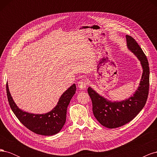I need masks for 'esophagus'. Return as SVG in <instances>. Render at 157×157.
I'll return each mask as SVG.
<instances>
[{"mask_svg": "<svg viewBox=\"0 0 157 157\" xmlns=\"http://www.w3.org/2000/svg\"><path fill=\"white\" fill-rule=\"evenodd\" d=\"M77 85L80 89H84L87 86L88 84H87V82L86 80H85L84 79H81L78 82Z\"/></svg>", "mask_w": 157, "mask_h": 157, "instance_id": "34e87169", "label": "esophagus"}]
</instances>
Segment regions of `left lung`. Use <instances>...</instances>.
I'll return each mask as SVG.
<instances>
[{"mask_svg": "<svg viewBox=\"0 0 157 157\" xmlns=\"http://www.w3.org/2000/svg\"><path fill=\"white\" fill-rule=\"evenodd\" d=\"M127 46L140 61L143 73L140 86L133 96L122 101L111 102L89 87L88 93L92 102L94 117L100 124L115 128L127 124L137 116L145 105L149 88V67L147 57L134 38L126 35Z\"/></svg>", "mask_w": 157, "mask_h": 157, "instance_id": "obj_1", "label": "left lung"}]
</instances>
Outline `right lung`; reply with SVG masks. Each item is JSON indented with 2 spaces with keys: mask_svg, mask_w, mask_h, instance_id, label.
Listing matches in <instances>:
<instances>
[{
  "mask_svg": "<svg viewBox=\"0 0 157 157\" xmlns=\"http://www.w3.org/2000/svg\"><path fill=\"white\" fill-rule=\"evenodd\" d=\"M76 92V85L73 84L61 95L57 105L46 114L35 115L23 111L14 103L6 83L7 98L12 111L18 120L27 128L35 134L42 136H52L58 133L66 121L67 109L71 98Z\"/></svg>",
  "mask_w": 157,
  "mask_h": 157,
  "instance_id": "1",
  "label": "right lung"
}]
</instances>
